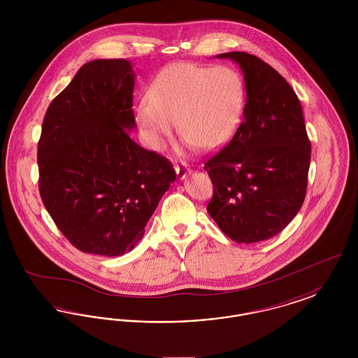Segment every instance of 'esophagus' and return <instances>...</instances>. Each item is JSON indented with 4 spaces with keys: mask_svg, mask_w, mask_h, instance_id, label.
Returning <instances> with one entry per match:
<instances>
[{
    "mask_svg": "<svg viewBox=\"0 0 358 358\" xmlns=\"http://www.w3.org/2000/svg\"><path fill=\"white\" fill-rule=\"evenodd\" d=\"M176 173H177V177L180 178V180H184L185 177L187 176V173H189V168H187V165H184V164H181V165H177L176 168Z\"/></svg>",
    "mask_w": 358,
    "mask_h": 358,
    "instance_id": "esophagus-1",
    "label": "esophagus"
}]
</instances>
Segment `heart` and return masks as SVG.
Returning <instances> with one entry per match:
<instances>
[{"instance_id":"heart-1","label":"heart","mask_w":358,"mask_h":358,"mask_svg":"<svg viewBox=\"0 0 358 358\" xmlns=\"http://www.w3.org/2000/svg\"><path fill=\"white\" fill-rule=\"evenodd\" d=\"M244 103L245 87L236 69L178 62L155 75L148 99L136 103L134 113L154 149L171 136L177 120L187 149L216 150L236 133Z\"/></svg>"}]
</instances>
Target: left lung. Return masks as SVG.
I'll return each instance as SVG.
<instances>
[{
	"label": "left lung",
	"instance_id": "8db88e82",
	"mask_svg": "<svg viewBox=\"0 0 358 358\" xmlns=\"http://www.w3.org/2000/svg\"><path fill=\"white\" fill-rule=\"evenodd\" d=\"M238 63L247 102L231 142L205 164L213 184L206 206L236 243L268 240L305 201L311 145L301 102L286 79L247 52L217 55Z\"/></svg>",
	"mask_w": 358,
	"mask_h": 358
}]
</instances>
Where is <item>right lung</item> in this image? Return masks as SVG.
Instances as JSON below:
<instances>
[{
  "mask_svg": "<svg viewBox=\"0 0 358 358\" xmlns=\"http://www.w3.org/2000/svg\"><path fill=\"white\" fill-rule=\"evenodd\" d=\"M134 72L124 59L85 63L52 101L37 146L38 189L82 252L131 251L176 180L171 161L136 143Z\"/></svg>",
  "mask_w": 358,
  "mask_h": 358,
  "instance_id": "add662e5",
  "label": "right lung"
}]
</instances>
